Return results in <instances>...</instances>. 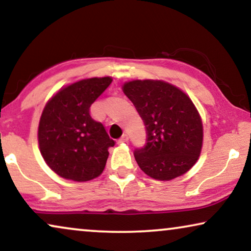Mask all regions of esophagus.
Instances as JSON below:
<instances>
[{
	"label": "esophagus",
	"mask_w": 251,
	"mask_h": 251,
	"mask_svg": "<svg viewBox=\"0 0 251 251\" xmlns=\"http://www.w3.org/2000/svg\"><path fill=\"white\" fill-rule=\"evenodd\" d=\"M128 140H129V136L126 135V133H123L121 138L119 139V143L120 144H121V143H126V142H128Z\"/></svg>",
	"instance_id": "obj_1"
}]
</instances>
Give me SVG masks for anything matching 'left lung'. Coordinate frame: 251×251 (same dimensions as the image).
Wrapping results in <instances>:
<instances>
[{
    "instance_id": "left-lung-1",
    "label": "left lung",
    "mask_w": 251,
    "mask_h": 251,
    "mask_svg": "<svg viewBox=\"0 0 251 251\" xmlns=\"http://www.w3.org/2000/svg\"><path fill=\"white\" fill-rule=\"evenodd\" d=\"M123 92L146 126V144L133 152L140 169L157 180L187 173L200 156L203 140L200 114L188 96L157 80L126 82Z\"/></svg>"
}]
</instances>
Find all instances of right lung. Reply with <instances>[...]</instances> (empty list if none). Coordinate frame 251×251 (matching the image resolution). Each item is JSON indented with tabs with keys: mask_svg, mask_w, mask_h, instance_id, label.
<instances>
[{
	"mask_svg": "<svg viewBox=\"0 0 251 251\" xmlns=\"http://www.w3.org/2000/svg\"><path fill=\"white\" fill-rule=\"evenodd\" d=\"M112 77L85 78L60 89L44 107L39 145L46 163L65 179L87 181L102 173L115 142L90 115V106Z\"/></svg>",
	"mask_w": 251,
	"mask_h": 251,
	"instance_id": "1",
	"label": "right lung"
}]
</instances>
